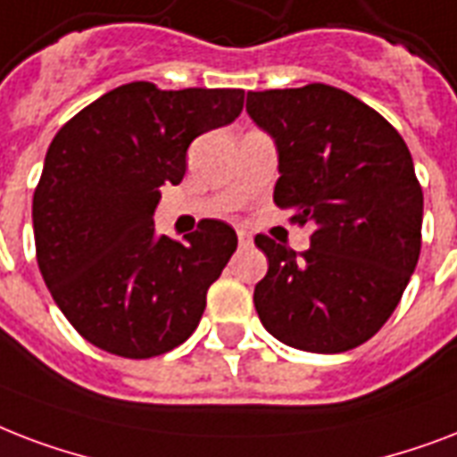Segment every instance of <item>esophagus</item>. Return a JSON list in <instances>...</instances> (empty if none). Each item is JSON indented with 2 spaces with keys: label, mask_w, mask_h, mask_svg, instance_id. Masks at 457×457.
<instances>
[{
  "label": "esophagus",
  "mask_w": 457,
  "mask_h": 457,
  "mask_svg": "<svg viewBox=\"0 0 457 457\" xmlns=\"http://www.w3.org/2000/svg\"><path fill=\"white\" fill-rule=\"evenodd\" d=\"M238 243L243 247L253 245V236H250V233H247V231H238Z\"/></svg>",
  "instance_id": "obj_1"
}]
</instances>
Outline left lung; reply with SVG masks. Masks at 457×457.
I'll use <instances>...</instances> for the list:
<instances>
[{"label":"left lung","mask_w":457,"mask_h":457,"mask_svg":"<svg viewBox=\"0 0 457 457\" xmlns=\"http://www.w3.org/2000/svg\"><path fill=\"white\" fill-rule=\"evenodd\" d=\"M274 137V203L314 228L295 253L269 236L254 310L269 334L307 353H345L379 331L420 260L424 197L405 140L372 107L324 83L247 93Z\"/></svg>","instance_id":"obj_1"}]
</instances>
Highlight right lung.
Returning <instances> with one entry per match:
<instances>
[{
	"mask_svg": "<svg viewBox=\"0 0 457 457\" xmlns=\"http://www.w3.org/2000/svg\"><path fill=\"white\" fill-rule=\"evenodd\" d=\"M236 87L159 90L129 83L63 123L33 195L37 267L85 341L112 355H164L200 324L210 286L238 245L203 219L183 240L157 236L164 183L186 176L197 136L238 119Z\"/></svg>",
	"mask_w": 457,
	"mask_h": 457,
	"instance_id": "obj_1",
	"label": "right lung"
}]
</instances>
